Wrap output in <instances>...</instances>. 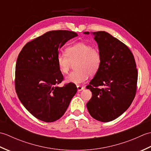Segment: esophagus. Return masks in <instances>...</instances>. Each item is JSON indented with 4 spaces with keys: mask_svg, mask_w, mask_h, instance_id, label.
Instances as JSON below:
<instances>
[{
    "mask_svg": "<svg viewBox=\"0 0 151 151\" xmlns=\"http://www.w3.org/2000/svg\"><path fill=\"white\" fill-rule=\"evenodd\" d=\"M77 89L78 91H81L84 89V87H82V86H77Z\"/></svg>",
    "mask_w": 151,
    "mask_h": 151,
    "instance_id": "obj_1",
    "label": "esophagus"
}]
</instances>
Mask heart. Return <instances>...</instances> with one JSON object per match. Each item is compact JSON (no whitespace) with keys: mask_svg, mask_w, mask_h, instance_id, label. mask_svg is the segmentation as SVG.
Instances as JSON below:
<instances>
[{"mask_svg":"<svg viewBox=\"0 0 151 151\" xmlns=\"http://www.w3.org/2000/svg\"><path fill=\"white\" fill-rule=\"evenodd\" d=\"M56 62L60 72L68 73L72 63H75V71L66 77L67 82L76 85L85 82L89 75L97 73L101 65L102 56L97 47L86 42H78L68 47L65 54H59Z\"/></svg>","mask_w":151,"mask_h":151,"instance_id":"heart-1","label":"heart"}]
</instances>
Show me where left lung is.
Segmentation results:
<instances>
[{
	"instance_id": "left-lung-1",
	"label": "left lung",
	"mask_w": 151,
	"mask_h": 151,
	"mask_svg": "<svg viewBox=\"0 0 151 151\" xmlns=\"http://www.w3.org/2000/svg\"><path fill=\"white\" fill-rule=\"evenodd\" d=\"M92 34L102 62L99 71L86 86L92 93L86 106L92 117L109 122L119 117L132 104L136 93L137 70L133 54L126 45L104 31ZM99 86L104 88H99Z\"/></svg>"
}]
</instances>
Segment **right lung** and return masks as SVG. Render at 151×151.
Wrapping results in <instances>:
<instances>
[{
    "instance_id": "1",
    "label": "right lung",
    "mask_w": 151,
    "mask_h": 151,
    "mask_svg": "<svg viewBox=\"0 0 151 151\" xmlns=\"http://www.w3.org/2000/svg\"><path fill=\"white\" fill-rule=\"evenodd\" d=\"M77 36L69 30L47 32L27 43L19 54L15 91L25 108L38 119L47 123L59 119L77 91L72 83L56 86L63 80L56 62L59 50Z\"/></svg>"
}]
</instances>
